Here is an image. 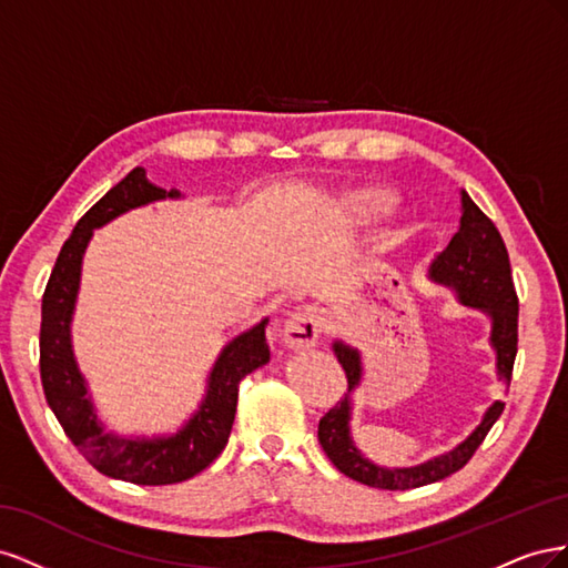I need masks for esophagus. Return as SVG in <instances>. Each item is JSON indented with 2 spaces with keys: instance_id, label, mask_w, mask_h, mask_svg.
Returning a JSON list of instances; mask_svg holds the SVG:
<instances>
[{
  "instance_id": "esophagus-1",
  "label": "esophagus",
  "mask_w": 568,
  "mask_h": 568,
  "mask_svg": "<svg viewBox=\"0 0 568 568\" xmlns=\"http://www.w3.org/2000/svg\"><path fill=\"white\" fill-rule=\"evenodd\" d=\"M322 334V315L315 307H298L284 324V343L291 351L313 348Z\"/></svg>"
}]
</instances>
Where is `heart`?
<instances>
[{
	"label": "heart",
	"mask_w": 568,
	"mask_h": 568,
	"mask_svg": "<svg viewBox=\"0 0 568 568\" xmlns=\"http://www.w3.org/2000/svg\"><path fill=\"white\" fill-rule=\"evenodd\" d=\"M390 209V196L382 189H359L341 199V213L353 220H365L386 213Z\"/></svg>",
	"instance_id": "heart-1"
}]
</instances>
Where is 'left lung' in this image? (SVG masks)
<instances>
[{
    "instance_id": "obj_1",
    "label": "left lung",
    "mask_w": 568,
    "mask_h": 568,
    "mask_svg": "<svg viewBox=\"0 0 568 568\" xmlns=\"http://www.w3.org/2000/svg\"><path fill=\"white\" fill-rule=\"evenodd\" d=\"M428 277L436 284H443L455 291L457 301L471 311H480L490 320V346L495 351V369L500 379L511 382L514 357H517V336H519V298L511 282L509 253L500 232L493 220L478 209L467 192H462V217L459 230L450 239V244L440 251L434 263L428 265ZM334 355L348 376V393L320 419L317 438L326 457L334 467L359 484L384 490H407L459 471L471 459L476 448L484 443L490 426L503 415L505 403L495 400L474 432L457 443L450 453L436 455L415 467H382L369 462L355 448L351 436L353 417V393L363 384V357L359 351L334 341Z\"/></svg>"
}]
</instances>
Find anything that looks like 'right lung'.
Here are the masks:
<instances>
[{"mask_svg": "<svg viewBox=\"0 0 568 568\" xmlns=\"http://www.w3.org/2000/svg\"><path fill=\"white\" fill-rule=\"evenodd\" d=\"M180 196L178 189L168 192V189L151 184L146 180V170L134 168L125 180H120L80 217L57 257L42 296L40 376L44 398L63 426L65 436L73 440L94 469L136 486L180 484L209 467L227 445L236 415L239 382L253 369L270 363V346L265 338L270 320L265 317L251 329L234 336L220 351L209 382H205V395L199 409L175 434L151 438L118 436L106 432L104 422L99 419L88 379L78 367L71 338L84 251H88L94 230L109 225L118 215L142 209L153 201Z\"/></svg>", "mask_w": 568, "mask_h": 568, "instance_id": "1", "label": "right lung"}]
</instances>
